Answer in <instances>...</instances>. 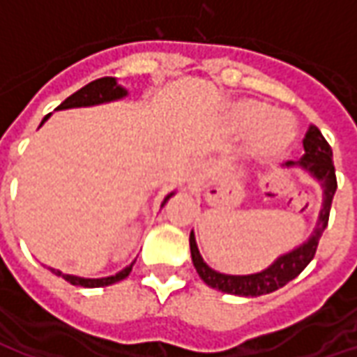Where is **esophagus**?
Returning a JSON list of instances; mask_svg holds the SVG:
<instances>
[{"instance_id":"34e87169","label":"esophagus","mask_w":357,"mask_h":357,"mask_svg":"<svg viewBox=\"0 0 357 357\" xmlns=\"http://www.w3.org/2000/svg\"><path fill=\"white\" fill-rule=\"evenodd\" d=\"M208 166L204 162H197L193 164V168H191V174H189V189L197 193V191H201L204 183H206V179H208Z\"/></svg>"}]
</instances>
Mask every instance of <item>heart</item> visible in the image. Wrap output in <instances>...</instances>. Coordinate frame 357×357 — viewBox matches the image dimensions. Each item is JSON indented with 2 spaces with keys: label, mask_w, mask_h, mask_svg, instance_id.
Returning a JSON list of instances; mask_svg holds the SVG:
<instances>
[{
  "label": "heart",
  "mask_w": 357,
  "mask_h": 357,
  "mask_svg": "<svg viewBox=\"0 0 357 357\" xmlns=\"http://www.w3.org/2000/svg\"><path fill=\"white\" fill-rule=\"evenodd\" d=\"M235 126L243 133H252L250 151L260 160H275L283 156L294 141L296 130L287 112L273 110L266 102L243 101L233 112Z\"/></svg>",
  "instance_id": "heart-1"
}]
</instances>
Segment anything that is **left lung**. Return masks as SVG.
<instances>
[{
    "label": "left lung",
    "mask_w": 357,
    "mask_h": 357,
    "mask_svg": "<svg viewBox=\"0 0 357 357\" xmlns=\"http://www.w3.org/2000/svg\"><path fill=\"white\" fill-rule=\"evenodd\" d=\"M304 156L298 162L289 160L287 166H302L304 170L310 172L323 187V206L319 212V220H317V227H315L314 235L294 248L289 255L277 258L275 262L271 264L268 269H264L260 273H252V275H225L220 271H214L208 268V264L202 260L201 252L195 243V235L191 231L189 237V247H191V258H193L195 269L201 275L204 283L218 289V291L227 292V294H239V296H262L268 292H273L281 289L284 284L292 281L294 277H298L307 264L314 260L315 250L319 245L325 227L329 224V212L331 204H333V197L337 191V176H335V164H333V151L327 139L323 137L321 132L310 126L304 137Z\"/></svg>",
    "instance_id": "obj_1"
}]
</instances>
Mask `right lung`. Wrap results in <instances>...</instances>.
Wrapping results in <instances>:
<instances>
[{"label": "right lung", "instance_id": "add662e5", "mask_svg": "<svg viewBox=\"0 0 357 357\" xmlns=\"http://www.w3.org/2000/svg\"><path fill=\"white\" fill-rule=\"evenodd\" d=\"M126 89L122 86H118L114 78L110 76H105V78H99V80L89 82L88 86H84L82 89H78L76 93H73L70 97H66L65 101L59 105L57 109H74V107H91V105H99V102H107V101H116L120 97H124ZM50 118V114L43 118L42 124ZM40 124V126H42ZM172 197V193L164 199V202L168 201ZM132 266L130 264L128 268H124L120 273L112 277H102V279H84V277H76V275H68V273H63L59 269L50 268L55 275L63 277L65 281H68L70 284H78V287H88V289H93V287H107V284L116 283V281H122L124 277L130 275L132 271Z\"/></svg>", "mask_w": 357, "mask_h": 357}]
</instances>
